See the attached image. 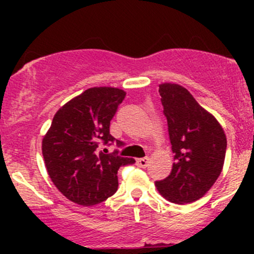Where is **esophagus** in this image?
Returning a JSON list of instances; mask_svg holds the SVG:
<instances>
[{
    "mask_svg": "<svg viewBox=\"0 0 254 254\" xmlns=\"http://www.w3.org/2000/svg\"><path fill=\"white\" fill-rule=\"evenodd\" d=\"M136 165L139 166V167H141V168H146L148 166V158L147 157L137 158V160H136Z\"/></svg>",
    "mask_w": 254,
    "mask_h": 254,
    "instance_id": "esophagus-1",
    "label": "esophagus"
}]
</instances>
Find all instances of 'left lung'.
<instances>
[{
	"instance_id": "left-lung-1",
	"label": "left lung",
	"mask_w": 254,
	"mask_h": 254,
	"mask_svg": "<svg viewBox=\"0 0 254 254\" xmlns=\"http://www.w3.org/2000/svg\"><path fill=\"white\" fill-rule=\"evenodd\" d=\"M158 87L175 162L171 175L155 186L171 203H193L203 198L221 175L226 135L216 118L188 89L168 82Z\"/></svg>"
}]
</instances>
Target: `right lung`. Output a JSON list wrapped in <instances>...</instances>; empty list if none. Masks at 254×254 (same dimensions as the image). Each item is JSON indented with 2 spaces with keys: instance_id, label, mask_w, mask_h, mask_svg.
<instances>
[{
  "instance_id": "add662e5",
  "label": "right lung",
  "mask_w": 254,
  "mask_h": 254,
  "mask_svg": "<svg viewBox=\"0 0 254 254\" xmlns=\"http://www.w3.org/2000/svg\"><path fill=\"white\" fill-rule=\"evenodd\" d=\"M124 98L125 92L115 87L86 89L56 112L43 137V157L51 182L78 205L107 200L118 189V170L135 162L99 151L102 142L114 141L109 127Z\"/></svg>"
}]
</instances>
